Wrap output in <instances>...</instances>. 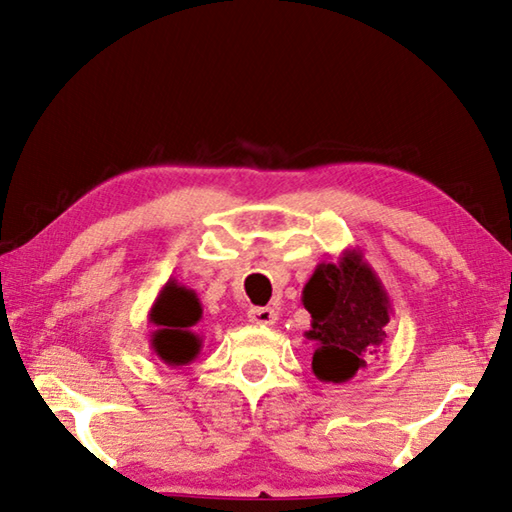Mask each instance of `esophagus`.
<instances>
[{
	"label": "esophagus",
	"instance_id": "obj_1",
	"mask_svg": "<svg viewBox=\"0 0 512 512\" xmlns=\"http://www.w3.org/2000/svg\"><path fill=\"white\" fill-rule=\"evenodd\" d=\"M248 321L255 325H275L277 312L273 308H253L248 312Z\"/></svg>",
	"mask_w": 512,
	"mask_h": 512
}]
</instances>
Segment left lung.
Returning a JSON list of instances; mask_svg holds the SVG:
<instances>
[{
  "label": "left lung",
  "instance_id": "obj_1",
  "mask_svg": "<svg viewBox=\"0 0 512 512\" xmlns=\"http://www.w3.org/2000/svg\"><path fill=\"white\" fill-rule=\"evenodd\" d=\"M310 312L312 372L323 383H347L378 354L394 314L383 281L363 250L345 248L339 262L314 268L301 292Z\"/></svg>",
  "mask_w": 512,
  "mask_h": 512
}]
</instances>
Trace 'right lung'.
Masks as SVG:
<instances>
[{
  "label": "right lung",
  "instance_id": "1",
  "mask_svg": "<svg viewBox=\"0 0 512 512\" xmlns=\"http://www.w3.org/2000/svg\"><path fill=\"white\" fill-rule=\"evenodd\" d=\"M200 319L202 306L195 290L169 279L149 310V323L156 325L149 343L162 363L182 367L198 358L202 336L193 330V325Z\"/></svg>",
  "mask_w": 512,
  "mask_h": 512
}]
</instances>
